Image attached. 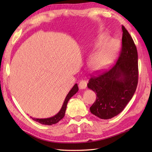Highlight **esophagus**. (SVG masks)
I'll return each instance as SVG.
<instances>
[{
	"label": "esophagus",
	"mask_w": 152,
	"mask_h": 152,
	"mask_svg": "<svg viewBox=\"0 0 152 152\" xmlns=\"http://www.w3.org/2000/svg\"><path fill=\"white\" fill-rule=\"evenodd\" d=\"M87 87V82L86 80H81L79 83V88L81 89H84Z\"/></svg>",
	"instance_id": "34e87169"
}]
</instances>
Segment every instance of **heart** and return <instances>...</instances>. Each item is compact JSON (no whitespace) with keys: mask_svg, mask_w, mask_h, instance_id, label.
<instances>
[{"mask_svg":"<svg viewBox=\"0 0 152 152\" xmlns=\"http://www.w3.org/2000/svg\"><path fill=\"white\" fill-rule=\"evenodd\" d=\"M110 37L107 34H101L95 42L93 48L98 50L93 53L88 61V67L93 73L104 71L114 61L118 52L119 46H115L114 42H108Z\"/></svg>","mask_w":152,"mask_h":152,"instance_id":"heart-1","label":"heart"}]
</instances>
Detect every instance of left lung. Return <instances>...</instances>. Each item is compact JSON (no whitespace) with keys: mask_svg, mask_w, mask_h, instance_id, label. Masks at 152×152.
Segmentation results:
<instances>
[{"mask_svg":"<svg viewBox=\"0 0 152 152\" xmlns=\"http://www.w3.org/2000/svg\"><path fill=\"white\" fill-rule=\"evenodd\" d=\"M122 31V48L118 61L110 70L98 77H92L88 83V88L96 95L90 111L101 119H111L121 113L137 87V47L124 26Z\"/></svg>","mask_w":152,"mask_h":152,"instance_id":"obj_1","label":"left lung"}]
</instances>
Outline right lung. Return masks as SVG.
Here are the masks:
<instances>
[{
	"mask_svg": "<svg viewBox=\"0 0 152 152\" xmlns=\"http://www.w3.org/2000/svg\"><path fill=\"white\" fill-rule=\"evenodd\" d=\"M78 91V84L76 83V84L72 87V88L70 89V91L69 92V93L67 94L66 98L64 101L62 107H61L59 112H58L56 115L53 116V117L48 118H44V119L34 118H32V117H31V118L33 119L34 121L40 123V124H41L51 125L57 124V123L59 122L61 119H62L64 118V114H65L68 101H69V99L72 97L73 95H75Z\"/></svg>",
	"mask_w": 152,
	"mask_h": 152,
	"instance_id": "add662e5",
	"label": "right lung"
}]
</instances>
